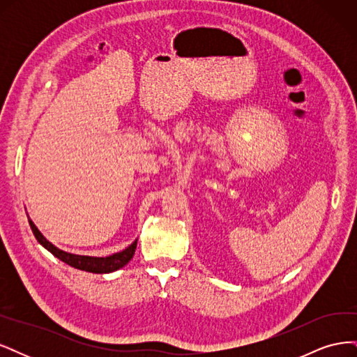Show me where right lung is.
<instances>
[{
	"mask_svg": "<svg viewBox=\"0 0 357 357\" xmlns=\"http://www.w3.org/2000/svg\"><path fill=\"white\" fill-rule=\"evenodd\" d=\"M29 226L32 229V234L36 235L37 241L49 250L53 256H56L59 261L66 262L67 265L73 266V268H77L82 269V271H88V273H95V274H109L113 271H117V269L123 268L129 261H131L134 253H135V248H137V240L126 247L125 250L110 255V256H105V257H96V256H82V255H73L68 252H63L61 248H58L56 245H53L49 240H46V236L43 235L37 226L34 225L31 219H28Z\"/></svg>",
	"mask_w": 357,
	"mask_h": 357,
	"instance_id": "add662e5",
	"label": "right lung"
}]
</instances>
